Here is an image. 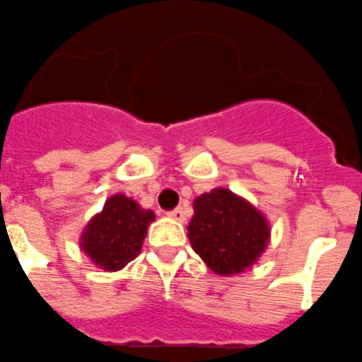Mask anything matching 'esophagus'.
Instances as JSON below:
<instances>
[{"mask_svg": "<svg viewBox=\"0 0 362 362\" xmlns=\"http://www.w3.org/2000/svg\"><path fill=\"white\" fill-rule=\"evenodd\" d=\"M169 216H171L173 220H177V222H185V211L182 209V207H177V209H173V211H169Z\"/></svg>", "mask_w": 362, "mask_h": 362, "instance_id": "esophagus-1", "label": "esophagus"}]
</instances>
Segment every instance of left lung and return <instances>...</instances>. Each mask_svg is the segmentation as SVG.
<instances>
[{
	"mask_svg": "<svg viewBox=\"0 0 362 362\" xmlns=\"http://www.w3.org/2000/svg\"><path fill=\"white\" fill-rule=\"evenodd\" d=\"M187 237L194 253L220 276L246 272L268 247L272 228L260 209L228 187L193 200Z\"/></svg>",
	"mask_w": 362,
	"mask_h": 362,
	"instance_id": "1",
	"label": "left lung"
}]
</instances>
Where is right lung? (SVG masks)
Returning a JSON list of instances; mask_svg holds the SVG:
<instances>
[{"mask_svg":"<svg viewBox=\"0 0 362 362\" xmlns=\"http://www.w3.org/2000/svg\"><path fill=\"white\" fill-rule=\"evenodd\" d=\"M155 213L124 193L111 194L81 229L80 250L103 272H120L142 251Z\"/></svg>","mask_w":362,"mask_h":362,"instance_id":"obj_1","label":"right lung"}]
</instances>
